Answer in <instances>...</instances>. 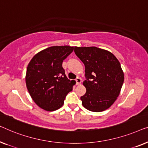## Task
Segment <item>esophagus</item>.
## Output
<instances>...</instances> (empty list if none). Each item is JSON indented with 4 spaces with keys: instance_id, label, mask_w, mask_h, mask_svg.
<instances>
[{
    "instance_id": "esophagus-1",
    "label": "esophagus",
    "mask_w": 148,
    "mask_h": 148,
    "mask_svg": "<svg viewBox=\"0 0 148 148\" xmlns=\"http://www.w3.org/2000/svg\"><path fill=\"white\" fill-rule=\"evenodd\" d=\"M76 80V84H77V85L80 84V83H81V82H82V80H81V78H79V77H78V78H76V80Z\"/></svg>"
}]
</instances>
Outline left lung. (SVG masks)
Wrapping results in <instances>:
<instances>
[{
    "label": "left lung",
    "mask_w": 148,
    "mask_h": 148,
    "mask_svg": "<svg viewBox=\"0 0 148 148\" xmlns=\"http://www.w3.org/2000/svg\"><path fill=\"white\" fill-rule=\"evenodd\" d=\"M74 52L85 66L83 107L92 112L105 111L116 101L123 84L119 62L112 53L97 47H74Z\"/></svg>",
    "instance_id": "1"
}]
</instances>
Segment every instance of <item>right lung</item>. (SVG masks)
Returning a JSON list of instances; mask_svg holds the SVG:
<instances>
[{"label": "right lung", "instance_id": "right-lung-1", "mask_svg": "<svg viewBox=\"0 0 148 148\" xmlns=\"http://www.w3.org/2000/svg\"><path fill=\"white\" fill-rule=\"evenodd\" d=\"M73 49L68 45L47 47L33 56L28 64L27 88L33 101L45 111L60 109L72 90L75 82L66 77L62 62Z\"/></svg>", "mask_w": 148, "mask_h": 148}]
</instances>
